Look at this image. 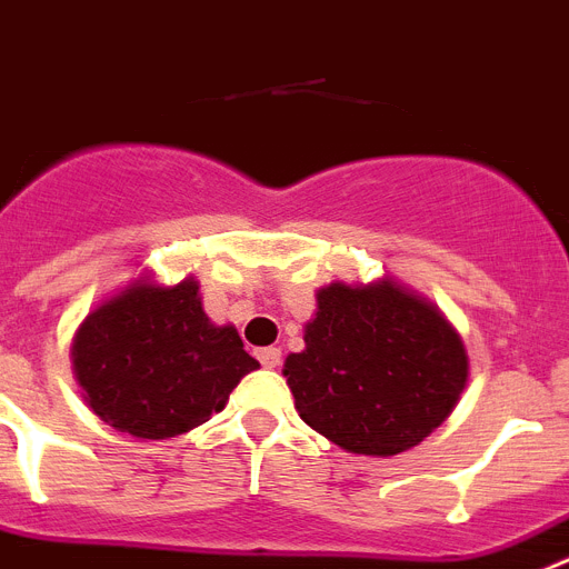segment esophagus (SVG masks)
Masks as SVG:
<instances>
[{
  "mask_svg": "<svg viewBox=\"0 0 569 569\" xmlns=\"http://www.w3.org/2000/svg\"><path fill=\"white\" fill-rule=\"evenodd\" d=\"M257 360H260V363H263L266 369H274V367H280V360H283V355H280V349L269 346V349H260V352H257Z\"/></svg>",
  "mask_w": 569,
  "mask_h": 569,
  "instance_id": "esophagus-1",
  "label": "esophagus"
}]
</instances>
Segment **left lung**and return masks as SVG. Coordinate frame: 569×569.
Segmentation results:
<instances>
[{
	"mask_svg": "<svg viewBox=\"0 0 569 569\" xmlns=\"http://www.w3.org/2000/svg\"><path fill=\"white\" fill-rule=\"evenodd\" d=\"M306 349L286 358L295 407L315 432L358 456H398L447 421L467 355L435 306L389 280L318 291Z\"/></svg>",
	"mask_w": 569,
	"mask_h": 569,
	"instance_id": "1",
	"label": "left lung"
}]
</instances>
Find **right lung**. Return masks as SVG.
I'll return each instance as SVG.
<instances>
[{"label":"right lung","instance_id":"1","mask_svg":"<svg viewBox=\"0 0 569 569\" xmlns=\"http://www.w3.org/2000/svg\"><path fill=\"white\" fill-rule=\"evenodd\" d=\"M257 367L234 326L209 323L194 280L128 286L73 338V369L93 412L151 441L209 421Z\"/></svg>","mask_w":569,"mask_h":569}]
</instances>
